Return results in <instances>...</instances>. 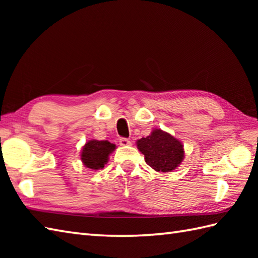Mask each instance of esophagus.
I'll list each match as a JSON object with an SVG mask.
<instances>
[{
  "label": "esophagus",
  "instance_id": "esophagus-1",
  "mask_svg": "<svg viewBox=\"0 0 258 258\" xmlns=\"http://www.w3.org/2000/svg\"><path fill=\"white\" fill-rule=\"evenodd\" d=\"M118 142H119L120 146H130L131 144H132V143H131V141L128 139H126V138H120Z\"/></svg>",
  "mask_w": 258,
  "mask_h": 258
}]
</instances>
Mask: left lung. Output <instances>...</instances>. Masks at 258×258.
<instances>
[{"label": "left lung", "instance_id": "1", "mask_svg": "<svg viewBox=\"0 0 258 258\" xmlns=\"http://www.w3.org/2000/svg\"><path fill=\"white\" fill-rule=\"evenodd\" d=\"M136 144L142 154H144L147 165L156 172H171L184 158L183 144L162 130H154L151 135L142 138Z\"/></svg>", "mask_w": 258, "mask_h": 258}]
</instances>
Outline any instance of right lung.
Here are the masks:
<instances>
[{
  "instance_id": "right-lung-1",
  "label": "right lung",
  "mask_w": 258,
  "mask_h": 258,
  "mask_svg": "<svg viewBox=\"0 0 258 258\" xmlns=\"http://www.w3.org/2000/svg\"><path fill=\"white\" fill-rule=\"evenodd\" d=\"M115 150V144L109 143L108 141H89L83 146L81 153V160L84 165L96 171L103 168L108 161V156Z\"/></svg>"
}]
</instances>
